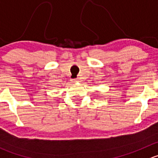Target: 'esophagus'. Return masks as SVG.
I'll list each match as a JSON object with an SVG mask.
<instances>
[{
	"label": "esophagus",
	"instance_id": "1",
	"mask_svg": "<svg viewBox=\"0 0 158 158\" xmlns=\"http://www.w3.org/2000/svg\"><path fill=\"white\" fill-rule=\"evenodd\" d=\"M73 82H79V79H73Z\"/></svg>",
	"mask_w": 158,
	"mask_h": 158
}]
</instances>
